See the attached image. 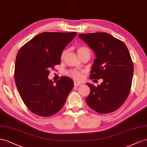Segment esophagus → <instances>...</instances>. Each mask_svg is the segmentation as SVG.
<instances>
[{
	"label": "esophagus",
	"instance_id": "34e87169",
	"mask_svg": "<svg viewBox=\"0 0 147 147\" xmlns=\"http://www.w3.org/2000/svg\"><path fill=\"white\" fill-rule=\"evenodd\" d=\"M74 86L78 87V86H80V85L81 84V82H78V81H74Z\"/></svg>",
	"mask_w": 147,
	"mask_h": 147
}]
</instances>
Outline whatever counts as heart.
<instances>
[{
    "mask_svg": "<svg viewBox=\"0 0 147 147\" xmlns=\"http://www.w3.org/2000/svg\"><path fill=\"white\" fill-rule=\"evenodd\" d=\"M77 51L79 54V55L81 57L84 53H85L86 52H89V49H88L87 47H84V46H80V47H78L77 49ZM67 52H68V50H65L61 53V58H64L66 56ZM69 74L71 77H73V78L76 79H81L82 77V72L78 70H71L69 71Z\"/></svg>",
    "mask_w": 147,
    "mask_h": 147,
    "instance_id": "1",
    "label": "heart"
}]
</instances>
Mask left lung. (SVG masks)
Wrapping results in <instances>:
<instances>
[{"label": "left lung", "mask_w": 147, "mask_h": 147, "mask_svg": "<svg viewBox=\"0 0 147 147\" xmlns=\"http://www.w3.org/2000/svg\"><path fill=\"white\" fill-rule=\"evenodd\" d=\"M78 37L93 50L96 58L90 79H103L97 87L86 83L90 92L87 104L102 114L116 111L124 103L131 90L134 65L126 45L106 32L80 34Z\"/></svg>", "instance_id": "8db88e82"}]
</instances>
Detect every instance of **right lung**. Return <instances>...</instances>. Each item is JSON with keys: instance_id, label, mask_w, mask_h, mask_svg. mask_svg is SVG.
Here are the masks:
<instances>
[{"instance_id": "1", "label": "right lung", "mask_w": 147, "mask_h": 147, "mask_svg": "<svg viewBox=\"0 0 147 147\" xmlns=\"http://www.w3.org/2000/svg\"><path fill=\"white\" fill-rule=\"evenodd\" d=\"M77 35L72 32H44L21 47L16 57L15 81L27 108L44 117L55 115L63 107L74 82L63 76L49 80L50 69L60 64L63 50Z\"/></svg>"}]
</instances>
